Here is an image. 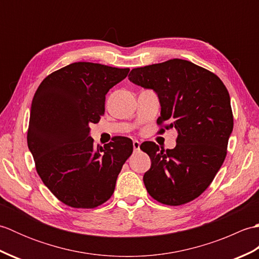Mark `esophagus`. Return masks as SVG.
Masks as SVG:
<instances>
[{
	"instance_id": "obj_1",
	"label": "esophagus",
	"mask_w": 259,
	"mask_h": 259,
	"mask_svg": "<svg viewBox=\"0 0 259 259\" xmlns=\"http://www.w3.org/2000/svg\"><path fill=\"white\" fill-rule=\"evenodd\" d=\"M133 145H134V149H135V151H138V150L140 149V142H139L138 140H134Z\"/></svg>"
}]
</instances>
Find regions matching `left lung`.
<instances>
[{
    "instance_id": "obj_1",
    "label": "left lung",
    "mask_w": 259,
    "mask_h": 259,
    "mask_svg": "<svg viewBox=\"0 0 259 259\" xmlns=\"http://www.w3.org/2000/svg\"><path fill=\"white\" fill-rule=\"evenodd\" d=\"M128 78L157 93L161 107L158 124L167 122L164 128L178 133L174 149L164 150L155 142L140 146L151 160L144 175L147 191L169 206L194 200L226 158L234 128L226 87L210 71L181 59L133 69Z\"/></svg>"
}]
</instances>
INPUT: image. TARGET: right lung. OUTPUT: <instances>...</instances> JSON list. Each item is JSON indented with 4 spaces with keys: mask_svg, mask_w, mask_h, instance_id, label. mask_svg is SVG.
Segmentation results:
<instances>
[{
    "mask_svg": "<svg viewBox=\"0 0 259 259\" xmlns=\"http://www.w3.org/2000/svg\"><path fill=\"white\" fill-rule=\"evenodd\" d=\"M129 71L75 62L48 75L33 97L27 146L43 184L65 205L96 208L113 194L133 140L114 137L96 149L90 123L99 122L108 91Z\"/></svg>",
    "mask_w": 259,
    "mask_h": 259,
    "instance_id": "1",
    "label": "right lung"
}]
</instances>
